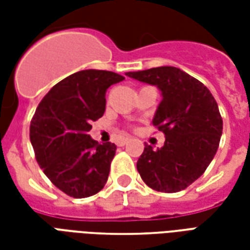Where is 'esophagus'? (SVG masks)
Here are the masks:
<instances>
[{
	"label": "esophagus",
	"mask_w": 250,
	"mask_h": 250,
	"mask_svg": "<svg viewBox=\"0 0 250 250\" xmlns=\"http://www.w3.org/2000/svg\"><path fill=\"white\" fill-rule=\"evenodd\" d=\"M131 139H128V138H125V139H122V141H119L118 142V145H119V146H125V145H127V143H128V142H130Z\"/></svg>",
	"instance_id": "esophagus-1"
}]
</instances>
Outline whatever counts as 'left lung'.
Returning a JSON list of instances; mask_svg holds the SVG:
<instances>
[{"instance_id":"obj_1","label":"left lung","mask_w":250,"mask_h":250,"mask_svg":"<svg viewBox=\"0 0 250 250\" xmlns=\"http://www.w3.org/2000/svg\"><path fill=\"white\" fill-rule=\"evenodd\" d=\"M125 75L162 91L152 125L166 141L157 150L145 145L136 162L138 173L152 190L181 191L205 173L218 150L222 118L217 102L202 83L175 66Z\"/></svg>"}]
</instances>
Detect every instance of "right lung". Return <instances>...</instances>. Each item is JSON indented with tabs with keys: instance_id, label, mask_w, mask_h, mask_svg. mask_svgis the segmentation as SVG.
<instances>
[{
	"instance_id": "obj_1",
	"label": "right lung",
	"mask_w": 250,
	"mask_h": 250,
	"mask_svg": "<svg viewBox=\"0 0 250 250\" xmlns=\"http://www.w3.org/2000/svg\"><path fill=\"white\" fill-rule=\"evenodd\" d=\"M122 80L115 72H76L46 93L32 118L36 159L52 184L69 197L95 195L108 179L116 146L100 145L88 131L105 111L107 88Z\"/></svg>"
}]
</instances>
